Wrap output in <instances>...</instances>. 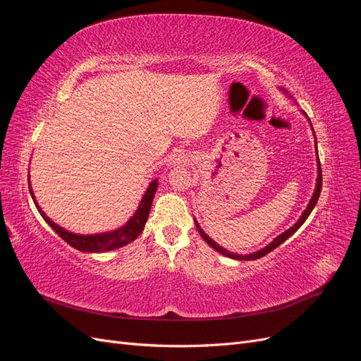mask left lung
Instances as JSON below:
<instances>
[{"instance_id": "left-lung-1", "label": "left lung", "mask_w": 361, "mask_h": 361, "mask_svg": "<svg viewBox=\"0 0 361 361\" xmlns=\"http://www.w3.org/2000/svg\"><path fill=\"white\" fill-rule=\"evenodd\" d=\"M318 147V146H316ZM316 152H318V149H316ZM321 190H322V170H321V162H319V158H318V180H316V188H314V192H313V195H312V200H310V203L307 204V207H305V211L302 212V215L300 216V220L295 223L290 228H288L286 232H283L281 235H279L274 241H272L271 244H268L265 248H262V250H259V251H256V253H251V255H247V256H243V255H235V253H231V251L228 250H226V248H223L221 245H218L214 239H211L209 236H207L203 231H202V227L195 223V226H197V231L200 232V235H202V238L204 239V241L209 244L214 250H216L218 253H221V255H224V256H227V257H232V259H236V260H255V259H260V257H264L265 255H268L269 251H272L274 248H277L280 244H283L286 241V239L290 236V235H293L295 232L298 231V228L302 226V223L307 220V216L310 215V212L313 211V207H314V204H316V202H318V199H319V194H321Z\"/></svg>"}]
</instances>
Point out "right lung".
Returning <instances> with one entry per match:
<instances>
[{
  "label": "right lung",
  "instance_id": "right-lung-1",
  "mask_svg": "<svg viewBox=\"0 0 361 361\" xmlns=\"http://www.w3.org/2000/svg\"><path fill=\"white\" fill-rule=\"evenodd\" d=\"M30 183V180H28ZM157 187H158V180H152L149 188L146 191V194L141 199V203L138 206L137 212L134 214V216L130 220L122 226L120 228L110 233H101V235H76V233H71L68 231H64L63 227L57 226L54 221L49 220V216L45 215L40 209V206L36 202L35 194H32L31 185H28L30 188V194L32 200H35V204L37 207V211L40 212V215L56 232L63 241H66L69 245H72L73 248L80 250V251H87V253H102V251H110V250H116L123 245H128L129 243H133L134 239L143 232L145 224L147 221V216L150 212V206H152V200H154V195L157 192Z\"/></svg>",
  "mask_w": 361,
  "mask_h": 361
}]
</instances>
